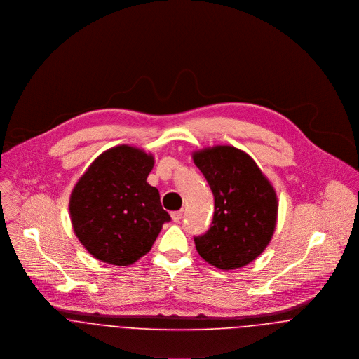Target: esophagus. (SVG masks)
<instances>
[{
    "label": "esophagus",
    "mask_w": 359,
    "mask_h": 359,
    "mask_svg": "<svg viewBox=\"0 0 359 359\" xmlns=\"http://www.w3.org/2000/svg\"><path fill=\"white\" fill-rule=\"evenodd\" d=\"M171 218H172L174 222H180V219L182 218V211L181 210L180 211H172L171 212Z\"/></svg>",
    "instance_id": "obj_1"
}]
</instances>
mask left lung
Returning a JSON list of instances; mask_svg holds the SVG:
<instances>
[{
  "label": "left lung",
  "instance_id": "8db88e82",
  "mask_svg": "<svg viewBox=\"0 0 359 359\" xmlns=\"http://www.w3.org/2000/svg\"><path fill=\"white\" fill-rule=\"evenodd\" d=\"M214 195V217L196 250L218 269L242 268L269 245L278 221L273 185L249 154L231 145L192 152Z\"/></svg>",
  "mask_w": 359,
  "mask_h": 359
}]
</instances>
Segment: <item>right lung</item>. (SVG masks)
<instances>
[{"label": "right lung", "mask_w": 359, "mask_h": 359, "mask_svg": "<svg viewBox=\"0 0 359 359\" xmlns=\"http://www.w3.org/2000/svg\"><path fill=\"white\" fill-rule=\"evenodd\" d=\"M154 156L131 145L100 154L76 182L69 212L73 231L100 261L128 266L151 252L170 215L148 184Z\"/></svg>", "instance_id": "1"}]
</instances>
